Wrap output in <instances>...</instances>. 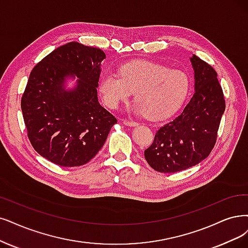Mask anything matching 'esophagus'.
Wrapping results in <instances>:
<instances>
[{
    "label": "esophagus",
    "instance_id": "34e87169",
    "mask_svg": "<svg viewBox=\"0 0 248 248\" xmlns=\"http://www.w3.org/2000/svg\"><path fill=\"white\" fill-rule=\"evenodd\" d=\"M123 124L124 125H127V126H137L138 125V124H137L136 122H133V121H127V119H124L123 121Z\"/></svg>",
    "mask_w": 248,
    "mask_h": 248
}]
</instances>
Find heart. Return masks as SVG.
<instances>
[{"instance_id":"heart-1","label":"heart","mask_w":248,"mask_h":248,"mask_svg":"<svg viewBox=\"0 0 248 248\" xmlns=\"http://www.w3.org/2000/svg\"><path fill=\"white\" fill-rule=\"evenodd\" d=\"M98 90L105 105L111 109L118 108L136 93L133 111L159 121L172 115L184 103L190 79L182 70L153 61L134 60L122 65L119 75L104 73Z\"/></svg>"}]
</instances>
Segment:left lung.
<instances>
[{"mask_svg": "<svg viewBox=\"0 0 248 248\" xmlns=\"http://www.w3.org/2000/svg\"><path fill=\"white\" fill-rule=\"evenodd\" d=\"M195 93L179 116L156 132L144 151L149 166L160 172H177L194 167L212 152L225 111L223 90L216 70L197 57L190 58Z\"/></svg>", "mask_w": 248, "mask_h": 248, "instance_id": "8db88e82", "label": "left lung"}]
</instances>
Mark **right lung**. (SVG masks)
Here are the masks:
<instances>
[{
    "instance_id": "right-lung-1",
    "label": "right lung",
    "mask_w": 248,
    "mask_h": 248,
    "mask_svg": "<svg viewBox=\"0 0 248 248\" xmlns=\"http://www.w3.org/2000/svg\"><path fill=\"white\" fill-rule=\"evenodd\" d=\"M105 58L102 50L70 42L31 72L21 110L32 147L46 159L61 167H79L103 147L117 123L98 101Z\"/></svg>"
}]
</instances>
